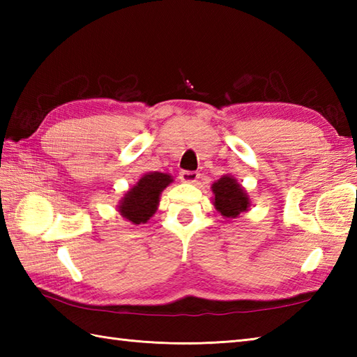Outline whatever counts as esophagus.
<instances>
[{"mask_svg":"<svg viewBox=\"0 0 357 357\" xmlns=\"http://www.w3.org/2000/svg\"><path fill=\"white\" fill-rule=\"evenodd\" d=\"M179 178L184 181V183H195L196 179L199 178L198 172H188V170H183L179 173Z\"/></svg>","mask_w":357,"mask_h":357,"instance_id":"1","label":"esophagus"}]
</instances>
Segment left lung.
I'll return each instance as SVG.
<instances>
[{
  "instance_id": "8db88e82",
  "label": "left lung",
  "mask_w": 357,
  "mask_h": 357,
  "mask_svg": "<svg viewBox=\"0 0 357 357\" xmlns=\"http://www.w3.org/2000/svg\"><path fill=\"white\" fill-rule=\"evenodd\" d=\"M215 195V207L224 218H236L250 206L247 193L231 176H222L211 187Z\"/></svg>"
}]
</instances>
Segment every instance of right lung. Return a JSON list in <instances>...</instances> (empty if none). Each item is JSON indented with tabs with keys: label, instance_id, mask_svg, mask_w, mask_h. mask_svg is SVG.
<instances>
[{
	"label": "right lung",
	"instance_id": "1",
	"mask_svg": "<svg viewBox=\"0 0 357 357\" xmlns=\"http://www.w3.org/2000/svg\"><path fill=\"white\" fill-rule=\"evenodd\" d=\"M167 173H147L126 193L119 204V213L133 224H146L158 208L159 195L172 183Z\"/></svg>",
	"mask_w": 357,
	"mask_h": 357
}]
</instances>
